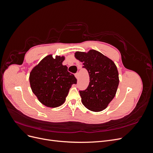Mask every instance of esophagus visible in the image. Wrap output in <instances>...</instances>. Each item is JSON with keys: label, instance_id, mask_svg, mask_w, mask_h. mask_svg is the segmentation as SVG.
<instances>
[{"label": "esophagus", "instance_id": "obj_1", "mask_svg": "<svg viewBox=\"0 0 153 153\" xmlns=\"http://www.w3.org/2000/svg\"><path fill=\"white\" fill-rule=\"evenodd\" d=\"M75 77L76 78V79H78V77H79V73H78L77 72L75 74Z\"/></svg>", "mask_w": 153, "mask_h": 153}]
</instances>
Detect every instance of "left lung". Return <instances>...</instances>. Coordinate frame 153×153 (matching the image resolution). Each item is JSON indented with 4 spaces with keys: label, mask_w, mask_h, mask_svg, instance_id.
I'll return each instance as SVG.
<instances>
[{
    "label": "left lung",
    "mask_w": 153,
    "mask_h": 153,
    "mask_svg": "<svg viewBox=\"0 0 153 153\" xmlns=\"http://www.w3.org/2000/svg\"><path fill=\"white\" fill-rule=\"evenodd\" d=\"M75 58L82 62L89 75V84L80 91L82 103L93 112L105 109L116 94L119 85V73L112 60L94 50L87 53L76 52Z\"/></svg>",
    "instance_id": "8db88e82"
}]
</instances>
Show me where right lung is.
<instances>
[{
  "label": "right lung",
  "mask_w": 153,
  "mask_h": 153,
  "mask_svg": "<svg viewBox=\"0 0 153 153\" xmlns=\"http://www.w3.org/2000/svg\"><path fill=\"white\" fill-rule=\"evenodd\" d=\"M64 56L49 55L43 59L30 73L31 89L43 105L55 108L66 100L71 85L76 84V78L62 65Z\"/></svg>",
  "instance_id": "right-lung-1"
}]
</instances>
